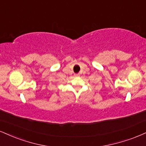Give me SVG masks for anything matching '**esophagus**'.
<instances>
[{
  "instance_id": "esophagus-1",
  "label": "esophagus",
  "mask_w": 146,
  "mask_h": 146,
  "mask_svg": "<svg viewBox=\"0 0 146 146\" xmlns=\"http://www.w3.org/2000/svg\"><path fill=\"white\" fill-rule=\"evenodd\" d=\"M75 76H78V74H75Z\"/></svg>"
}]
</instances>
